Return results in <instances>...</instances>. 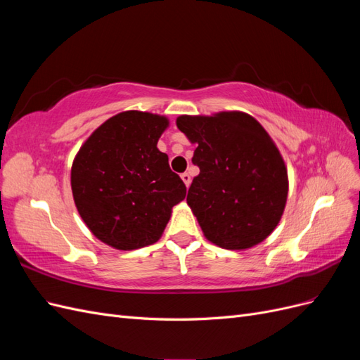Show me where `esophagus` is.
I'll return each mask as SVG.
<instances>
[{
  "instance_id": "esophagus-1",
  "label": "esophagus",
  "mask_w": 360,
  "mask_h": 360,
  "mask_svg": "<svg viewBox=\"0 0 360 360\" xmlns=\"http://www.w3.org/2000/svg\"><path fill=\"white\" fill-rule=\"evenodd\" d=\"M181 180L184 181V184H186V188H189V184H191V176L188 172H183L181 174Z\"/></svg>"
}]
</instances>
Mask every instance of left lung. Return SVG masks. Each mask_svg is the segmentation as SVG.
I'll list each match as a JSON object with an SVG mask.
<instances>
[{"label": "left lung", "mask_w": 360, "mask_h": 360, "mask_svg": "<svg viewBox=\"0 0 360 360\" xmlns=\"http://www.w3.org/2000/svg\"><path fill=\"white\" fill-rule=\"evenodd\" d=\"M177 127L197 144L188 204L207 240L248 249L264 240L284 213L288 177L278 147L254 117L219 112L181 115Z\"/></svg>", "instance_id": "left-lung-1"}]
</instances>
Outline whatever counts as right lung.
Returning a JSON list of instances; mask_svg holds the SVG:
<instances>
[{"instance_id":"1","label":"right lung","mask_w":360,"mask_h":360,"mask_svg":"<svg viewBox=\"0 0 360 360\" xmlns=\"http://www.w3.org/2000/svg\"><path fill=\"white\" fill-rule=\"evenodd\" d=\"M168 118L120 112L97 127L72 165V192L90 231L115 249L132 250L159 240L172 207L186 197L158 141Z\"/></svg>"}]
</instances>
